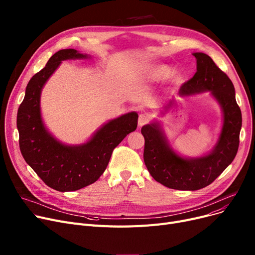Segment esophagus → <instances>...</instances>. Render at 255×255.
Listing matches in <instances>:
<instances>
[{
  "mask_svg": "<svg viewBox=\"0 0 255 255\" xmlns=\"http://www.w3.org/2000/svg\"><path fill=\"white\" fill-rule=\"evenodd\" d=\"M149 121H150V118L146 116V115H144V114L139 115V117H138V126L141 127V126H143L145 124H148Z\"/></svg>",
  "mask_w": 255,
  "mask_h": 255,
  "instance_id": "esophagus-1",
  "label": "esophagus"
}]
</instances>
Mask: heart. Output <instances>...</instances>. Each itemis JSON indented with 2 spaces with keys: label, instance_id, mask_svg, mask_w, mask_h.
<instances>
[{
  "label": "heart",
  "instance_id": "b5f03b06",
  "mask_svg": "<svg viewBox=\"0 0 255 255\" xmlns=\"http://www.w3.org/2000/svg\"><path fill=\"white\" fill-rule=\"evenodd\" d=\"M150 72H151L152 76L155 79L164 80V79H167L168 77L171 76V74L173 72V69L171 68V67H169L167 65H157V66L153 67ZM175 80H176L177 83H179L180 80H181V77L180 76H176Z\"/></svg>",
  "mask_w": 255,
  "mask_h": 255
}]
</instances>
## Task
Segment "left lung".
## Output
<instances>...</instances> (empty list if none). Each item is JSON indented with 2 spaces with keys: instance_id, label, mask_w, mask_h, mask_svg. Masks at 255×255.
Segmentation results:
<instances>
[{
  "instance_id": "left-lung-1",
  "label": "left lung",
  "mask_w": 255,
  "mask_h": 255,
  "mask_svg": "<svg viewBox=\"0 0 255 255\" xmlns=\"http://www.w3.org/2000/svg\"><path fill=\"white\" fill-rule=\"evenodd\" d=\"M196 72L184 83L180 96L211 91L223 111V126L219 140L211 154L197 159H185L171 149L157 124L141 128L144 137L143 160L151 176L167 188L198 190L215 181L235 159L240 143L242 114L236 101L235 88L227 76L208 55L195 52ZM172 104L169 102L168 106Z\"/></svg>"
}]
</instances>
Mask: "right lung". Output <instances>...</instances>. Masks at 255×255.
Masks as SVG:
<instances>
[{
	"label": "right lung",
	"mask_w": 255,
	"mask_h": 255,
	"mask_svg": "<svg viewBox=\"0 0 255 255\" xmlns=\"http://www.w3.org/2000/svg\"><path fill=\"white\" fill-rule=\"evenodd\" d=\"M83 58L87 56L72 48L52 55L44 68L30 79L17 112L22 157L48 187L61 192L79 190L96 182L109 164L114 149L137 127V114L129 113L112 120L91 140L76 146L62 144L46 131L40 115V93L62 61Z\"/></svg>",
	"instance_id": "add662e5"
}]
</instances>
